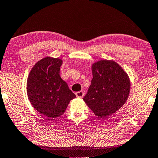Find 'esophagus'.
Returning <instances> with one entry per match:
<instances>
[{"instance_id": "1", "label": "esophagus", "mask_w": 158, "mask_h": 158, "mask_svg": "<svg viewBox=\"0 0 158 158\" xmlns=\"http://www.w3.org/2000/svg\"><path fill=\"white\" fill-rule=\"evenodd\" d=\"M75 95L77 98H83L84 96V93L83 91H78V92H77Z\"/></svg>"}]
</instances>
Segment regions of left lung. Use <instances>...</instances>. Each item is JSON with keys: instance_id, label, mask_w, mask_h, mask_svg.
Segmentation results:
<instances>
[{"instance_id": "1", "label": "left lung", "mask_w": 158, "mask_h": 158, "mask_svg": "<svg viewBox=\"0 0 158 158\" xmlns=\"http://www.w3.org/2000/svg\"><path fill=\"white\" fill-rule=\"evenodd\" d=\"M91 69L93 78L83 100L95 115L104 118L125 104L130 93V79L124 69L112 60L95 62Z\"/></svg>"}]
</instances>
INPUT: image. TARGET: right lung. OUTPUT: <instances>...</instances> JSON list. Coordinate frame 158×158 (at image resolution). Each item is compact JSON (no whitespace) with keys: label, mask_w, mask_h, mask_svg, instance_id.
<instances>
[{"label":"right lung","mask_w":158,"mask_h":158,"mask_svg":"<svg viewBox=\"0 0 158 158\" xmlns=\"http://www.w3.org/2000/svg\"><path fill=\"white\" fill-rule=\"evenodd\" d=\"M62 60L47 56L34 64L27 81V94L33 107L48 120L63 114L76 96L60 76Z\"/></svg>","instance_id":"obj_1"}]
</instances>
